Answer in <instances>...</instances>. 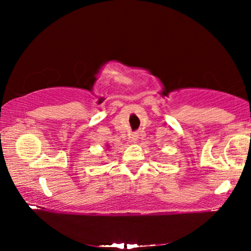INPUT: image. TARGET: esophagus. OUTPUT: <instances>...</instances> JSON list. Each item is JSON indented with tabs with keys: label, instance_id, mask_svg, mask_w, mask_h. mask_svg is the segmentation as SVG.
<instances>
[{
	"label": "esophagus",
	"instance_id": "34e87169",
	"mask_svg": "<svg viewBox=\"0 0 251 251\" xmlns=\"http://www.w3.org/2000/svg\"><path fill=\"white\" fill-rule=\"evenodd\" d=\"M130 140H131L132 143H136L137 140H138V133H132V135L130 136Z\"/></svg>",
	"mask_w": 251,
	"mask_h": 251
}]
</instances>
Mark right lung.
<instances>
[{
    "label": "right lung",
    "instance_id": "right-lung-1",
    "mask_svg": "<svg viewBox=\"0 0 251 251\" xmlns=\"http://www.w3.org/2000/svg\"><path fill=\"white\" fill-rule=\"evenodd\" d=\"M107 149H109V145H106V151H107Z\"/></svg>",
    "mask_w": 251,
    "mask_h": 251
}]
</instances>
